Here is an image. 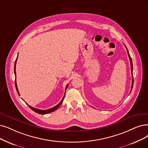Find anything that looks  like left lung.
Segmentation results:
<instances>
[{
    "label": "left lung",
    "instance_id": "1",
    "mask_svg": "<svg viewBox=\"0 0 148 148\" xmlns=\"http://www.w3.org/2000/svg\"><path fill=\"white\" fill-rule=\"evenodd\" d=\"M126 47V46H125ZM126 50H127V55H128V56H129V60H130V62H131V73H132V78H133V73H132V72H133V65H132V59L131 58V56H130V55H129V53L128 51V50L127 49V47H126ZM133 84H134V79H132V86H131V92L132 89V87H133ZM131 92H130V93H131Z\"/></svg>",
    "mask_w": 148,
    "mask_h": 148
}]
</instances>
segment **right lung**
Returning a JSON list of instances; mask_svg holds the SVG:
<instances>
[{
    "instance_id": "obj_1",
    "label": "right lung",
    "mask_w": 148,
    "mask_h": 148,
    "mask_svg": "<svg viewBox=\"0 0 148 148\" xmlns=\"http://www.w3.org/2000/svg\"><path fill=\"white\" fill-rule=\"evenodd\" d=\"M17 56H18V55H17ZM17 58L16 60L15 61V63H14V74H15V76H16V61H17ZM15 86H16V90L17 92V93H18L19 95H20V94L19 93V90H18V88H17V84H16V80L15 79ZM68 87V84L66 86V90L67 89V88ZM65 95H66V93H64V95L62 99V100L61 101V102L59 103L58 104H57L56 106H55V107L52 108L51 109H47V110H40V109H36V108H34L33 107H32V106H29L28 104V106H29V108H30L32 110H33L34 112H36V113L39 114H41V115H44V114H49V113H50V112H54L55 110H56L61 105V104L62 103V101L64 100V97H65Z\"/></svg>"
}]
</instances>
